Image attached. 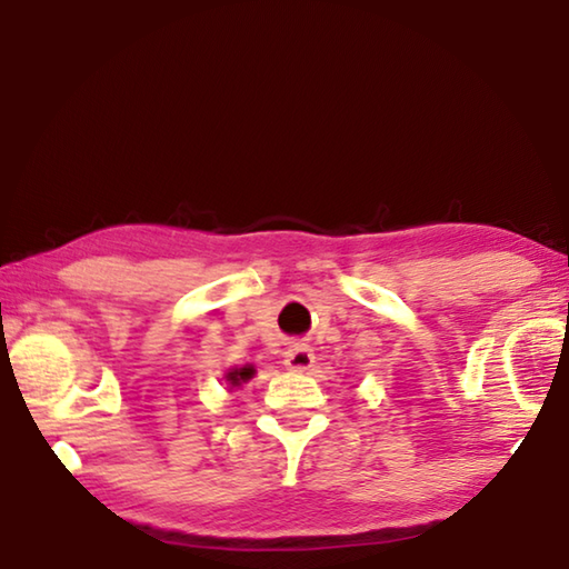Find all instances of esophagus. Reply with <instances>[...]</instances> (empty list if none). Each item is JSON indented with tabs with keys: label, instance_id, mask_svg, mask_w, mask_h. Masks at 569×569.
Returning <instances> with one entry per match:
<instances>
[{
	"label": "esophagus",
	"instance_id": "34e87169",
	"mask_svg": "<svg viewBox=\"0 0 569 569\" xmlns=\"http://www.w3.org/2000/svg\"><path fill=\"white\" fill-rule=\"evenodd\" d=\"M283 363H286L288 370H293V373H306V370H311V366L316 363V356H313V350L308 348V346L293 343L291 348L286 350Z\"/></svg>",
	"mask_w": 569,
	"mask_h": 569
}]
</instances>
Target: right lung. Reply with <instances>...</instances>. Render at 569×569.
I'll return each instance as SVG.
<instances>
[{
  "label": "right lung",
  "instance_id": "right-lung-1",
  "mask_svg": "<svg viewBox=\"0 0 569 569\" xmlns=\"http://www.w3.org/2000/svg\"><path fill=\"white\" fill-rule=\"evenodd\" d=\"M253 376H256V368L251 363H246L241 368H229V370H226L223 380H226V386L233 390V388H241L243 383H249Z\"/></svg>",
  "mask_w": 569,
  "mask_h": 569
}]
</instances>
